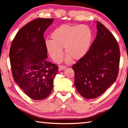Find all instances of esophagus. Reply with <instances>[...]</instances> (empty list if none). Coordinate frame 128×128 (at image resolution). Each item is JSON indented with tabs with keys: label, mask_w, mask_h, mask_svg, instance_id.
I'll list each match as a JSON object with an SVG mask.
<instances>
[{
	"label": "esophagus",
	"mask_w": 128,
	"mask_h": 128,
	"mask_svg": "<svg viewBox=\"0 0 128 128\" xmlns=\"http://www.w3.org/2000/svg\"><path fill=\"white\" fill-rule=\"evenodd\" d=\"M66 68V67L64 66H59V71H61V70H64Z\"/></svg>",
	"instance_id": "esophagus-1"
}]
</instances>
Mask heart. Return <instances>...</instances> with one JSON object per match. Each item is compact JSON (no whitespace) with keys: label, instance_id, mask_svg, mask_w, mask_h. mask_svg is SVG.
Here are the masks:
<instances>
[{"label":"heart","instance_id":"heart-1","mask_svg":"<svg viewBox=\"0 0 128 128\" xmlns=\"http://www.w3.org/2000/svg\"><path fill=\"white\" fill-rule=\"evenodd\" d=\"M52 40H47L45 46L47 52L54 61L61 60L63 56L62 49L67 54L66 60L72 58L79 60L82 58L90 48L92 32L86 25H63L56 28L51 34Z\"/></svg>","mask_w":128,"mask_h":128}]
</instances>
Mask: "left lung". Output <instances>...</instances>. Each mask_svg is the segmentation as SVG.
<instances>
[{"label":"left lung","instance_id":"1","mask_svg":"<svg viewBox=\"0 0 128 128\" xmlns=\"http://www.w3.org/2000/svg\"><path fill=\"white\" fill-rule=\"evenodd\" d=\"M96 37L88 53L72 66L74 84L78 93L86 99L100 96L118 76L120 50L115 37L97 21Z\"/></svg>","mask_w":128,"mask_h":128}]
</instances>
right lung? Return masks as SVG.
Listing matches in <instances>:
<instances>
[{
	"label": "right lung",
	"mask_w": 128,
	"mask_h": 128,
	"mask_svg": "<svg viewBox=\"0 0 128 128\" xmlns=\"http://www.w3.org/2000/svg\"><path fill=\"white\" fill-rule=\"evenodd\" d=\"M54 19L38 18L16 34L10 49L12 74L15 82L34 100L47 97L53 90L58 71L56 65L47 61L43 34Z\"/></svg>",
	"instance_id": "1"
}]
</instances>
